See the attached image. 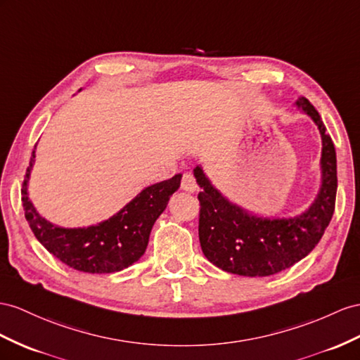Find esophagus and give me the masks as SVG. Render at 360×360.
I'll return each mask as SVG.
<instances>
[{"instance_id":"esophagus-1","label":"esophagus","mask_w":360,"mask_h":360,"mask_svg":"<svg viewBox=\"0 0 360 360\" xmlns=\"http://www.w3.org/2000/svg\"><path fill=\"white\" fill-rule=\"evenodd\" d=\"M181 188L184 191H188V193H195L198 190V184H196L195 178H193L191 173L184 174L182 182H181Z\"/></svg>"}]
</instances>
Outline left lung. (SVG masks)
Returning a JSON list of instances; mask_svg holds the SVG:
<instances>
[{
    "label": "left lung",
    "instance_id": "1",
    "mask_svg": "<svg viewBox=\"0 0 360 360\" xmlns=\"http://www.w3.org/2000/svg\"><path fill=\"white\" fill-rule=\"evenodd\" d=\"M321 134V184L309 208L297 216L254 214L224 196L202 165L195 174L199 193V242L208 262L219 269L243 276L278 274L307 257L318 245L335 211L338 176L335 144L318 110L306 97L295 101Z\"/></svg>",
    "mask_w": 360,
    "mask_h": 360
}]
</instances>
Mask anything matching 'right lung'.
I'll return each mask as SVG.
<instances>
[{
	"mask_svg": "<svg viewBox=\"0 0 360 360\" xmlns=\"http://www.w3.org/2000/svg\"><path fill=\"white\" fill-rule=\"evenodd\" d=\"M36 146L22 184V207L34 237L50 254L70 268L88 274L123 271L141 259L150 231L172 195L181 186L182 174L143 188L114 216L96 225L65 228L42 217L29 196L30 173L34 165Z\"/></svg>",
	"mask_w": 360,
	"mask_h": 360,
	"instance_id": "add662e5",
	"label": "right lung"
}]
</instances>
